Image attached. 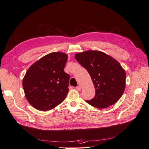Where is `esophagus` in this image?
<instances>
[{
  "label": "esophagus",
  "mask_w": 149,
  "mask_h": 149,
  "mask_svg": "<svg viewBox=\"0 0 149 149\" xmlns=\"http://www.w3.org/2000/svg\"><path fill=\"white\" fill-rule=\"evenodd\" d=\"M76 90H77V91H80L81 89V86H76Z\"/></svg>",
  "instance_id": "1"
}]
</instances>
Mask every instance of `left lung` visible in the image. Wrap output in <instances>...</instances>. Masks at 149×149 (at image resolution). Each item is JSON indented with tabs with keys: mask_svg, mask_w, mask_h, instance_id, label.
<instances>
[{
	"mask_svg": "<svg viewBox=\"0 0 149 149\" xmlns=\"http://www.w3.org/2000/svg\"><path fill=\"white\" fill-rule=\"evenodd\" d=\"M75 58L88 71L96 89L94 97L86 102L102 109L118 102L124 93L126 78L119 63L104 53L94 50L76 54Z\"/></svg>",
	"mask_w": 149,
	"mask_h": 149,
	"instance_id": "left-lung-1",
	"label": "left lung"
}]
</instances>
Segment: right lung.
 I'll return each mask as SVG.
<instances>
[{
	"mask_svg": "<svg viewBox=\"0 0 149 149\" xmlns=\"http://www.w3.org/2000/svg\"><path fill=\"white\" fill-rule=\"evenodd\" d=\"M68 55L53 52L31 65L23 79L28 102L35 109L49 111L63 101L68 93L70 75L64 71Z\"/></svg>",
	"mask_w": 149,
	"mask_h": 149,
	"instance_id": "obj_1",
	"label": "right lung"
}]
</instances>
